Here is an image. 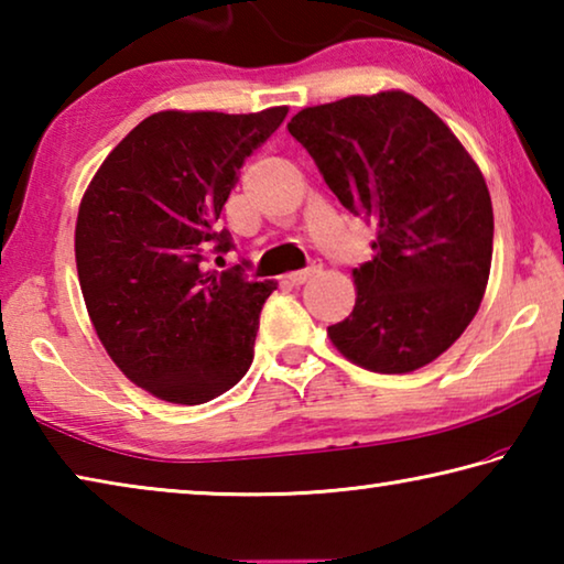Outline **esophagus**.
<instances>
[{
	"label": "esophagus",
	"mask_w": 564,
	"mask_h": 564,
	"mask_svg": "<svg viewBox=\"0 0 564 564\" xmlns=\"http://www.w3.org/2000/svg\"><path fill=\"white\" fill-rule=\"evenodd\" d=\"M316 273V269H305V271H295V273H289V275H283V281L281 283H285V285H303L305 281L311 279V275Z\"/></svg>",
	"instance_id": "1"
}]
</instances>
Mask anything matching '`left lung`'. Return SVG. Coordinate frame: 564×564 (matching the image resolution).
Returning a JSON list of instances; mask_svg holds the SVG:
<instances>
[{
	"instance_id": "obj_1",
	"label": "left lung",
	"mask_w": 564,
	"mask_h": 564,
	"mask_svg": "<svg viewBox=\"0 0 564 564\" xmlns=\"http://www.w3.org/2000/svg\"><path fill=\"white\" fill-rule=\"evenodd\" d=\"M291 137L328 188L376 228L352 269L356 305L328 326L340 356L373 373H413L470 326L488 289L492 202L480 166L413 94L388 89L305 107Z\"/></svg>"
}]
</instances>
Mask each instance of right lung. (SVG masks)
<instances>
[{
  "label": "right lung",
  "instance_id": "obj_1",
  "mask_svg": "<svg viewBox=\"0 0 564 564\" xmlns=\"http://www.w3.org/2000/svg\"><path fill=\"white\" fill-rule=\"evenodd\" d=\"M285 113H151L84 191L74 253L91 326L121 373L166 403H208L251 366L275 283L204 261L231 248L218 216L238 169Z\"/></svg>",
  "mask_w": 564,
  "mask_h": 564
}]
</instances>
